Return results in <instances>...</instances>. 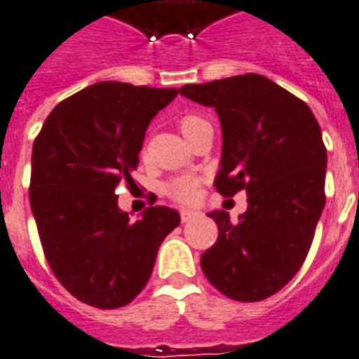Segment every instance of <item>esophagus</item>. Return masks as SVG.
Segmentation results:
<instances>
[{"label":"esophagus","mask_w":359,"mask_h":359,"mask_svg":"<svg viewBox=\"0 0 359 359\" xmlns=\"http://www.w3.org/2000/svg\"><path fill=\"white\" fill-rule=\"evenodd\" d=\"M197 215H199V212H195V210H180V221L182 223H188L189 219H194Z\"/></svg>","instance_id":"obj_1"}]
</instances>
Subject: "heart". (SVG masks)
<instances>
[{
    "label": "heart",
    "mask_w": 359,
    "mask_h": 359,
    "mask_svg": "<svg viewBox=\"0 0 359 359\" xmlns=\"http://www.w3.org/2000/svg\"><path fill=\"white\" fill-rule=\"evenodd\" d=\"M201 118L197 116H186L180 121V130L182 134L188 133L195 123H199ZM199 179L197 177H191V175H182V177H175L171 179L168 184L164 186V191L170 195L171 199L179 201L182 205H189V203H195L197 197H199Z\"/></svg>",
    "instance_id": "obj_1"
}]
</instances>
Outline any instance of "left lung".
<instances>
[{"mask_svg": "<svg viewBox=\"0 0 359 359\" xmlns=\"http://www.w3.org/2000/svg\"><path fill=\"white\" fill-rule=\"evenodd\" d=\"M180 94L214 107L223 130L215 189L247 191V212L230 221L214 210L219 236L201 256L215 290L240 302L264 301L297 275L325 208L326 147L310 107L264 75L245 74Z\"/></svg>", "mask_w": 359, "mask_h": 359, "instance_id": "8db88e82", "label": "left lung"}]
</instances>
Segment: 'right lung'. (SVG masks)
I'll return each mask as SVG.
<instances>
[{
	"label": "right lung",
	"instance_id": "add662e5",
	"mask_svg": "<svg viewBox=\"0 0 359 359\" xmlns=\"http://www.w3.org/2000/svg\"><path fill=\"white\" fill-rule=\"evenodd\" d=\"M179 94L104 81L58 103L33 144L29 199L57 280L84 304H129L153 273L160 243L180 215L149 206L130 221L116 188L134 182L151 119Z\"/></svg>",
	"mask_w": 359,
	"mask_h": 359
}]
</instances>
